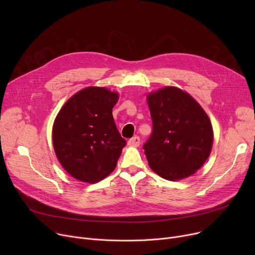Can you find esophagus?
Wrapping results in <instances>:
<instances>
[{
  "label": "esophagus",
  "instance_id": "34e87169",
  "mask_svg": "<svg viewBox=\"0 0 255 255\" xmlns=\"http://www.w3.org/2000/svg\"><path fill=\"white\" fill-rule=\"evenodd\" d=\"M139 144H140V139L138 136H134L128 140V145L130 146H138Z\"/></svg>",
  "mask_w": 255,
  "mask_h": 255
}]
</instances>
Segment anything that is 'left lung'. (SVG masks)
Segmentation results:
<instances>
[{
    "label": "left lung",
    "mask_w": 255,
    "mask_h": 255,
    "mask_svg": "<svg viewBox=\"0 0 255 255\" xmlns=\"http://www.w3.org/2000/svg\"><path fill=\"white\" fill-rule=\"evenodd\" d=\"M153 121L152 135L143 145L152 170L168 181L188 178L209 158L214 139L210 118L200 104L177 87L146 95Z\"/></svg>",
    "instance_id": "8db88e82"
}]
</instances>
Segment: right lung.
<instances>
[{"label":"right lung","instance_id":"add662e5","mask_svg":"<svg viewBox=\"0 0 255 255\" xmlns=\"http://www.w3.org/2000/svg\"><path fill=\"white\" fill-rule=\"evenodd\" d=\"M119 93L87 87L62 106L52 125L56 156L69 175L95 184L113 172L126 145L113 118Z\"/></svg>","mask_w":255,"mask_h":255}]
</instances>
